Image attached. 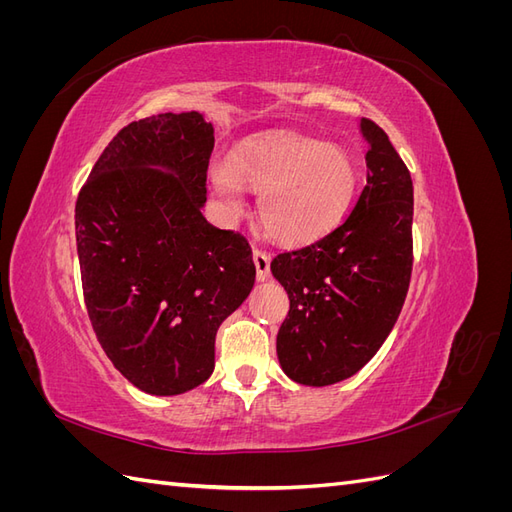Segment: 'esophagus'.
Listing matches in <instances>:
<instances>
[{"label": "esophagus", "instance_id": "34e87169", "mask_svg": "<svg viewBox=\"0 0 512 512\" xmlns=\"http://www.w3.org/2000/svg\"><path fill=\"white\" fill-rule=\"evenodd\" d=\"M254 267H256V280L267 282L269 280V256L260 250H254Z\"/></svg>", "mask_w": 512, "mask_h": 512}]
</instances>
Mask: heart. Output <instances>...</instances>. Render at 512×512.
<instances>
[{
	"label": "heart",
	"mask_w": 512,
	"mask_h": 512,
	"mask_svg": "<svg viewBox=\"0 0 512 512\" xmlns=\"http://www.w3.org/2000/svg\"><path fill=\"white\" fill-rule=\"evenodd\" d=\"M215 194L230 213L243 209V188L258 192V220L282 245H305L346 215L356 183L350 153L301 134H275L243 145L209 168Z\"/></svg>",
	"instance_id": "b5f03b06"
}]
</instances>
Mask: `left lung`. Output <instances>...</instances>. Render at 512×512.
<instances>
[{
    "label": "left lung",
    "instance_id": "1",
    "mask_svg": "<svg viewBox=\"0 0 512 512\" xmlns=\"http://www.w3.org/2000/svg\"><path fill=\"white\" fill-rule=\"evenodd\" d=\"M367 185L327 237L271 260L290 312L277 359L297 384L329 386L369 363L399 318L412 273L414 188L374 121L361 119Z\"/></svg>",
    "mask_w": 512,
    "mask_h": 512
}]
</instances>
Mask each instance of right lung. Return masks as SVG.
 Segmentation results:
<instances>
[{
  "instance_id": "obj_1",
  "label": "right lung",
  "mask_w": 512,
  "mask_h": 512,
  "mask_svg": "<svg viewBox=\"0 0 512 512\" xmlns=\"http://www.w3.org/2000/svg\"><path fill=\"white\" fill-rule=\"evenodd\" d=\"M213 126L205 115L134 121L102 151L76 200L85 305L115 369L170 397L215 367V333L254 288L252 247L203 215Z\"/></svg>"
}]
</instances>
